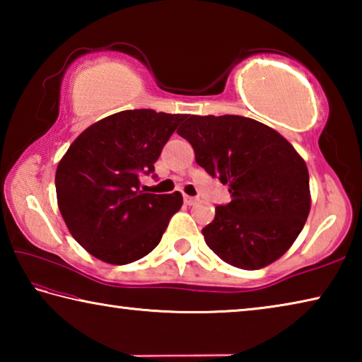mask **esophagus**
Wrapping results in <instances>:
<instances>
[{
  "mask_svg": "<svg viewBox=\"0 0 362 362\" xmlns=\"http://www.w3.org/2000/svg\"><path fill=\"white\" fill-rule=\"evenodd\" d=\"M183 201H185L187 206H193V204L198 203V198H193V196L185 194V196H183Z\"/></svg>",
  "mask_w": 362,
  "mask_h": 362,
  "instance_id": "1",
  "label": "esophagus"
}]
</instances>
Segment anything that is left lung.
<instances>
[{
  "label": "left lung",
  "mask_w": 362,
  "mask_h": 362,
  "mask_svg": "<svg viewBox=\"0 0 362 362\" xmlns=\"http://www.w3.org/2000/svg\"><path fill=\"white\" fill-rule=\"evenodd\" d=\"M177 129L196 163L228 185L231 201L204 226L214 254L243 269H260L297 240L311 207L303 158L272 127L238 115H188Z\"/></svg>",
  "instance_id": "8db88e82"
}]
</instances>
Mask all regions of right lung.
Segmentation results:
<instances>
[{
  "label": "right lung",
  "instance_id": "add662e5",
  "mask_svg": "<svg viewBox=\"0 0 362 362\" xmlns=\"http://www.w3.org/2000/svg\"><path fill=\"white\" fill-rule=\"evenodd\" d=\"M185 115L124 110L83 131L59 161V211L71 236L90 255L126 265L161 241L183 198L140 192L153 164Z\"/></svg>",
  "mask_w": 362,
  "mask_h": 362
}]
</instances>
